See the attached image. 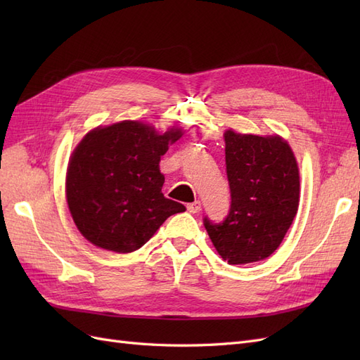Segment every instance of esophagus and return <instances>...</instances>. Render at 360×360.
<instances>
[{
	"label": "esophagus",
	"instance_id": "obj_1",
	"mask_svg": "<svg viewBox=\"0 0 360 360\" xmlns=\"http://www.w3.org/2000/svg\"><path fill=\"white\" fill-rule=\"evenodd\" d=\"M186 209L189 213H198L201 210V202L200 201H193L186 205Z\"/></svg>",
	"mask_w": 360,
	"mask_h": 360
}]
</instances>
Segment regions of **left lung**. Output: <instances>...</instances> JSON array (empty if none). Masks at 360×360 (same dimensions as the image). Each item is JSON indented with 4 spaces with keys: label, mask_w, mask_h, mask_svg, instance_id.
<instances>
[{
    "label": "left lung",
    "mask_w": 360,
    "mask_h": 360,
    "mask_svg": "<svg viewBox=\"0 0 360 360\" xmlns=\"http://www.w3.org/2000/svg\"><path fill=\"white\" fill-rule=\"evenodd\" d=\"M224 138L231 205L222 222L204 217V226L228 264L255 263L279 248L297 213V162L278 135L226 130Z\"/></svg>",
    "instance_id": "1"
}]
</instances>
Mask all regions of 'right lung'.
I'll use <instances>...</instances> for the list:
<instances>
[{
	"label": "right lung",
	"instance_id": "right-lung-1",
	"mask_svg": "<svg viewBox=\"0 0 360 360\" xmlns=\"http://www.w3.org/2000/svg\"><path fill=\"white\" fill-rule=\"evenodd\" d=\"M183 135L141 122L96 127L73 150L66 176L70 214L86 240L118 254L146 245L171 214L186 210L163 197L160 158Z\"/></svg>",
	"mask_w": 360,
	"mask_h": 360
}]
</instances>
